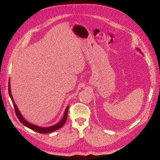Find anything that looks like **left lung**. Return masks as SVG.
<instances>
[{
  "label": "left lung",
  "instance_id": "1",
  "mask_svg": "<svg viewBox=\"0 0 160 160\" xmlns=\"http://www.w3.org/2000/svg\"><path fill=\"white\" fill-rule=\"evenodd\" d=\"M138 50H139V49H138ZM139 51H140V50H139Z\"/></svg>",
  "mask_w": 160,
  "mask_h": 160
}]
</instances>
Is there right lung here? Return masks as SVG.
Returning <instances> with one entry per match:
<instances>
[{"instance_id":"obj_1","label":"right lung","mask_w":160,"mask_h":160,"mask_svg":"<svg viewBox=\"0 0 160 160\" xmlns=\"http://www.w3.org/2000/svg\"><path fill=\"white\" fill-rule=\"evenodd\" d=\"M8 93L9 95H10L11 100L12 101V104L14 106V111H15V113L17 117L18 118V119L20 121V122L21 123H22L24 125H25L26 127L28 128L29 129L35 131V132H37L39 133H51L54 132V131H56L57 129H59L60 128H61L62 126H63V125L65 124L67 118V114H68V109H69V106L67 107L65 111V113H64V116L62 119L61 120V122H59L58 123L54 125H52L51 127H47V128H41V127H38L37 126L35 125H33L29 122H28L27 120H25L24 119V118L22 116L21 113L20 111H19L17 106L16 105V104L14 103V100H13V98L11 94V87H10V82H8Z\"/></svg>"}]
</instances>
